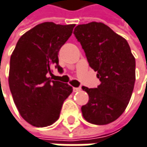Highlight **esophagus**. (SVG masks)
Listing matches in <instances>:
<instances>
[{"instance_id": "obj_1", "label": "esophagus", "mask_w": 147, "mask_h": 147, "mask_svg": "<svg viewBox=\"0 0 147 147\" xmlns=\"http://www.w3.org/2000/svg\"><path fill=\"white\" fill-rule=\"evenodd\" d=\"M81 91V87H73V92H80Z\"/></svg>"}]
</instances>
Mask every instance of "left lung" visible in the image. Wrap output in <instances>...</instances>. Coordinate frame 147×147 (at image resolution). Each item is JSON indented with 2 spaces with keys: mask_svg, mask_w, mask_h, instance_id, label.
Masks as SVG:
<instances>
[{
  "mask_svg": "<svg viewBox=\"0 0 147 147\" xmlns=\"http://www.w3.org/2000/svg\"><path fill=\"white\" fill-rule=\"evenodd\" d=\"M74 34L86 53L89 65L97 71L101 84L82 87L89 100L82 107L87 122L107 125L125 112L136 81V59L125 38L102 22L76 27Z\"/></svg>",
  "mask_w": 147,
  "mask_h": 147,
  "instance_id": "obj_1",
  "label": "left lung"
}]
</instances>
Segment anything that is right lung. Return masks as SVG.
<instances>
[{
	"mask_svg": "<svg viewBox=\"0 0 147 147\" xmlns=\"http://www.w3.org/2000/svg\"><path fill=\"white\" fill-rule=\"evenodd\" d=\"M75 24L45 22L22 35L10 60L8 82L15 105L24 120L35 127L55 122L62 104L72 92L67 83L52 81V65L60 70L58 53L71 36Z\"/></svg>",
	"mask_w": 147,
	"mask_h": 147,
	"instance_id": "right-lung-1",
	"label": "right lung"
}]
</instances>
